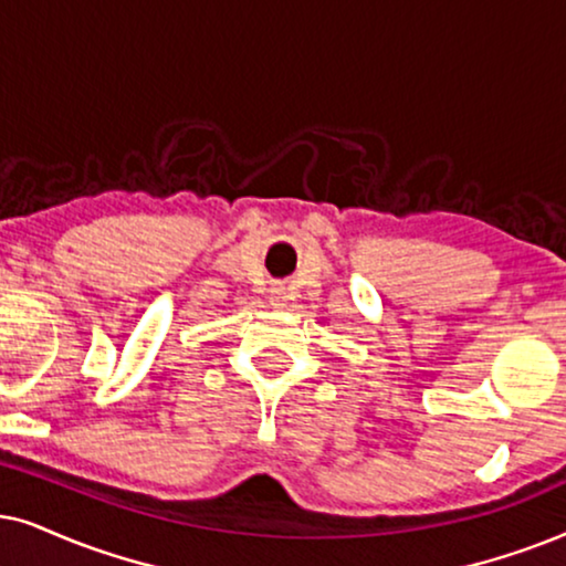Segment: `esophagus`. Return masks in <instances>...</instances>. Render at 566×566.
Returning <instances> with one entry per match:
<instances>
[{
  "instance_id": "obj_1",
  "label": "esophagus",
  "mask_w": 566,
  "mask_h": 566,
  "mask_svg": "<svg viewBox=\"0 0 566 566\" xmlns=\"http://www.w3.org/2000/svg\"><path fill=\"white\" fill-rule=\"evenodd\" d=\"M274 305H284V300H282V295H279V297H274Z\"/></svg>"
}]
</instances>
